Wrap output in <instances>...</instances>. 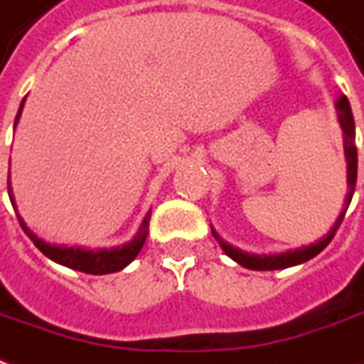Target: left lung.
<instances>
[{
  "mask_svg": "<svg viewBox=\"0 0 364 364\" xmlns=\"http://www.w3.org/2000/svg\"><path fill=\"white\" fill-rule=\"evenodd\" d=\"M336 116H338V124L343 128V138H345V158H347V184L348 192L347 198H345V206L338 214V218L333 224V228L328 230L326 236H323L318 242L309 246H302V248H294V250H287V252H280V255H250L245 252L236 246H230L228 242H224V238H220V234L212 228V236L216 238V242L220 245V248L226 252V256H230L234 262H238L240 267L250 268V270H280V268L296 267L302 264L306 260H311L318 252H323L324 248L328 246V242L333 240V236L338 230L341 222L345 218V212H347L348 204L353 200L355 194V184H357V144H355V119H353V112H350V104H348L347 96H341L336 100L335 104Z\"/></svg>",
  "mask_w": 364,
  "mask_h": 364,
  "instance_id": "obj_1",
  "label": "left lung"
}]
</instances>
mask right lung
Listing matches in <instances>:
<instances>
[{
  "mask_svg": "<svg viewBox=\"0 0 364 364\" xmlns=\"http://www.w3.org/2000/svg\"><path fill=\"white\" fill-rule=\"evenodd\" d=\"M23 104H26V100L19 106V112H17L16 116V124L19 116H21ZM7 192H9L11 204L16 206L9 182H7ZM17 220L21 224L23 232L28 234L29 238L33 240V245L38 246L41 252L48 256L50 260H53V262L63 264V267L68 268H74V270H80V272H85V274H109V272H118L122 268H126L136 256L140 255L144 242H146V236H148L150 212L146 214V218L140 224V230L136 232V236L132 238L130 242H126V245L122 246H114V248H100V250H87V248H80V246L50 245V242L41 240V238H38L36 234L31 232L28 226H26V222L21 220V216H17Z\"/></svg>",
  "mask_w": 364,
  "mask_h": 364,
  "instance_id": "add662e5",
  "label": "right lung"
}]
</instances>
